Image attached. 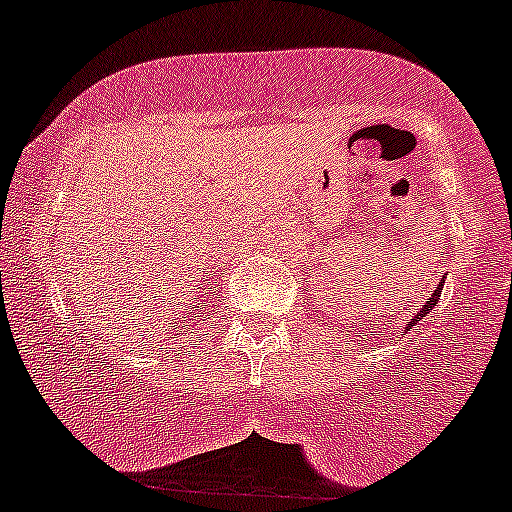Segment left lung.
I'll return each instance as SVG.
<instances>
[{
  "label": "left lung",
  "mask_w": 512,
  "mask_h": 512,
  "mask_svg": "<svg viewBox=\"0 0 512 512\" xmlns=\"http://www.w3.org/2000/svg\"><path fill=\"white\" fill-rule=\"evenodd\" d=\"M443 284H445V279H440V281H438V289H436V293H433V298H428V301H426V305H424V308H421V310H419V313H416L414 317H411V322H409L407 332L411 330V327H414V325H416V322H421V320H424V317H426L428 313H431V310H433V305H436V301H438V298H440V291H443Z\"/></svg>",
  "instance_id": "1"
}]
</instances>
